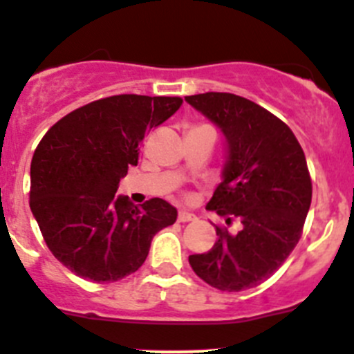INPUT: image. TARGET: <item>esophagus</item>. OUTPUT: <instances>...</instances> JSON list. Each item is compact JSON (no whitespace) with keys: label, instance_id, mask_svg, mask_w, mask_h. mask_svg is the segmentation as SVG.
<instances>
[{"label":"esophagus","instance_id":"obj_1","mask_svg":"<svg viewBox=\"0 0 354 354\" xmlns=\"http://www.w3.org/2000/svg\"><path fill=\"white\" fill-rule=\"evenodd\" d=\"M177 220H178V222L185 223V222H192V220H196V216L192 215V213H189V212H178Z\"/></svg>","mask_w":354,"mask_h":354}]
</instances>
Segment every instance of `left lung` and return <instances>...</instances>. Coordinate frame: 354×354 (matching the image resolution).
I'll return each mask as SVG.
<instances>
[{
	"label": "left lung",
	"instance_id": "8db88e82",
	"mask_svg": "<svg viewBox=\"0 0 354 354\" xmlns=\"http://www.w3.org/2000/svg\"><path fill=\"white\" fill-rule=\"evenodd\" d=\"M222 129L229 146L223 182L206 208L243 227L216 225V243L189 265L199 279L227 292L260 286L288 260L303 234L311 177L291 129L260 104L230 93L185 96Z\"/></svg>",
	"mask_w": 354,
	"mask_h": 354
}]
</instances>
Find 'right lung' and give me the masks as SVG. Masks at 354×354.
Here are the masks:
<instances>
[{
	"label": "right lung",
	"mask_w": 354,
	"mask_h": 354,
	"mask_svg": "<svg viewBox=\"0 0 354 354\" xmlns=\"http://www.w3.org/2000/svg\"><path fill=\"white\" fill-rule=\"evenodd\" d=\"M178 96L117 94L70 111L43 136L30 163L29 205L53 257L86 281L106 284L145 263L177 209L160 198H115L138 165L146 134L172 117Z\"/></svg>",
	"instance_id": "add662e5"
}]
</instances>
